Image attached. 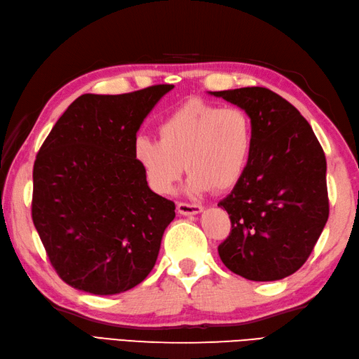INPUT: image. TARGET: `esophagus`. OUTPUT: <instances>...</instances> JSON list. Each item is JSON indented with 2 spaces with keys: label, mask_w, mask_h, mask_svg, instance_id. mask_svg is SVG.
Here are the masks:
<instances>
[{
  "label": "esophagus",
  "mask_w": 359,
  "mask_h": 359,
  "mask_svg": "<svg viewBox=\"0 0 359 359\" xmlns=\"http://www.w3.org/2000/svg\"><path fill=\"white\" fill-rule=\"evenodd\" d=\"M177 210L181 215H196L203 210V206L200 204H189V203H178Z\"/></svg>",
  "instance_id": "34e87169"
}]
</instances>
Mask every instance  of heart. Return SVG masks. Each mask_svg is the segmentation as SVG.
Listing matches in <instances>:
<instances>
[{"label": "heart", "instance_id": "b5f03b06", "mask_svg": "<svg viewBox=\"0 0 359 359\" xmlns=\"http://www.w3.org/2000/svg\"><path fill=\"white\" fill-rule=\"evenodd\" d=\"M159 141L139 136L133 158L158 195L170 194L186 170L187 192L236 187L250 169L254 153V123L243 108L190 99L161 121Z\"/></svg>", "mask_w": 359, "mask_h": 359}]
</instances>
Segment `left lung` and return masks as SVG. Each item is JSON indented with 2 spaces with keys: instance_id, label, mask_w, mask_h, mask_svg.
Segmentation results:
<instances>
[{
  "instance_id": "obj_1",
  "label": "left lung",
  "mask_w": 359,
  "mask_h": 359,
  "mask_svg": "<svg viewBox=\"0 0 359 359\" xmlns=\"http://www.w3.org/2000/svg\"><path fill=\"white\" fill-rule=\"evenodd\" d=\"M209 94L243 108L255 137L245 178L218 203L232 224L218 254L248 280H280L310 257L328 220L324 150L297 108L268 88Z\"/></svg>"
}]
</instances>
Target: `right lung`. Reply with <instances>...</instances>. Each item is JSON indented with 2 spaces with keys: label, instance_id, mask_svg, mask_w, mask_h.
Instances as JSON below:
<instances>
[{
  "label": "right lung",
  "instance_id": "add662e5",
  "mask_svg": "<svg viewBox=\"0 0 359 359\" xmlns=\"http://www.w3.org/2000/svg\"><path fill=\"white\" fill-rule=\"evenodd\" d=\"M173 85L83 94L55 122L34 164L32 222L50 265L99 296L136 287L155 266L175 203L133 158L136 133Z\"/></svg>",
  "mask_w": 359,
  "mask_h": 359
}]
</instances>
